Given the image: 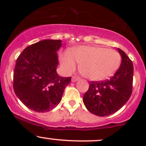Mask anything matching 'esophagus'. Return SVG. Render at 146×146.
<instances>
[{
  "mask_svg": "<svg viewBox=\"0 0 146 146\" xmlns=\"http://www.w3.org/2000/svg\"><path fill=\"white\" fill-rule=\"evenodd\" d=\"M71 80H72V81H73V82H76V81H77V80H79V78L76 77V76H73V77H72Z\"/></svg>",
  "mask_w": 146,
  "mask_h": 146,
  "instance_id": "obj_1",
  "label": "esophagus"
}]
</instances>
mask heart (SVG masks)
<instances>
[{"mask_svg":"<svg viewBox=\"0 0 146 146\" xmlns=\"http://www.w3.org/2000/svg\"><path fill=\"white\" fill-rule=\"evenodd\" d=\"M75 61L79 64V70L85 77L92 80H101L117 71L121 58L115 50L81 46L61 56V66L67 72L74 70Z\"/></svg>","mask_w":146,"mask_h":146,"instance_id":"heart-1","label":"heart"}]
</instances>
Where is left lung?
<instances>
[{"label":"left lung","mask_w":146,"mask_h":146,"mask_svg":"<svg viewBox=\"0 0 146 146\" xmlns=\"http://www.w3.org/2000/svg\"><path fill=\"white\" fill-rule=\"evenodd\" d=\"M121 64L109 80L90 81L83 96V102L90 112L99 117L112 114L129 100L133 89V65L123 51L118 48Z\"/></svg>","instance_id":"1"}]
</instances>
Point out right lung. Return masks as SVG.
<instances>
[{
  "instance_id": "right-lung-1",
  "label": "right lung",
  "mask_w": 146,
  "mask_h": 146,
  "mask_svg": "<svg viewBox=\"0 0 146 146\" xmlns=\"http://www.w3.org/2000/svg\"><path fill=\"white\" fill-rule=\"evenodd\" d=\"M61 40L46 39L26 47L16 61L13 72V90L17 98L30 110L45 112L61 100L71 77L56 73V51Z\"/></svg>"
}]
</instances>
